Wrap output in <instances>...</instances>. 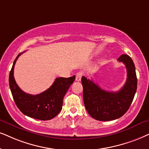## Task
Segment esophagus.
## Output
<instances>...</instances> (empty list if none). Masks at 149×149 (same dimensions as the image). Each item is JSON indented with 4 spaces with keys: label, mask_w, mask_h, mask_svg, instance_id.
<instances>
[{
    "label": "esophagus",
    "mask_w": 149,
    "mask_h": 149,
    "mask_svg": "<svg viewBox=\"0 0 149 149\" xmlns=\"http://www.w3.org/2000/svg\"><path fill=\"white\" fill-rule=\"evenodd\" d=\"M82 77V72H78L76 73V80L78 81V82H80L81 80V78Z\"/></svg>",
    "instance_id": "esophagus-1"
}]
</instances>
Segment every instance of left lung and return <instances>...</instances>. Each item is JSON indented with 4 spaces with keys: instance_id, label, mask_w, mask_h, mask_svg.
Masks as SVG:
<instances>
[{
    "instance_id": "1",
    "label": "left lung",
    "mask_w": 149,
    "mask_h": 149,
    "mask_svg": "<svg viewBox=\"0 0 149 149\" xmlns=\"http://www.w3.org/2000/svg\"><path fill=\"white\" fill-rule=\"evenodd\" d=\"M118 61L125 64L127 71V81L120 91H104L84 76L81 80L86 111L92 118L100 121H110L122 117L129 109L136 92L137 80L132 59L123 54Z\"/></svg>"
}]
</instances>
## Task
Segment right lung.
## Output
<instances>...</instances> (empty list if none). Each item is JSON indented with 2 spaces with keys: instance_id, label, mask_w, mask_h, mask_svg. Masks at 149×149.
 I'll use <instances>...</instances> for the list:
<instances>
[{
  "instance_id": "1",
  "label": "right lung",
  "mask_w": 149,
  "mask_h": 149,
  "mask_svg": "<svg viewBox=\"0 0 149 149\" xmlns=\"http://www.w3.org/2000/svg\"><path fill=\"white\" fill-rule=\"evenodd\" d=\"M22 54H18L15 59L9 77V87L15 103L22 113L30 118L40 120L52 119L62 110L63 97L74 82L76 76L57 78L48 89L40 94L31 95L25 93L18 86L14 77L15 64Z\"/></svg>"
}]
</instances>
